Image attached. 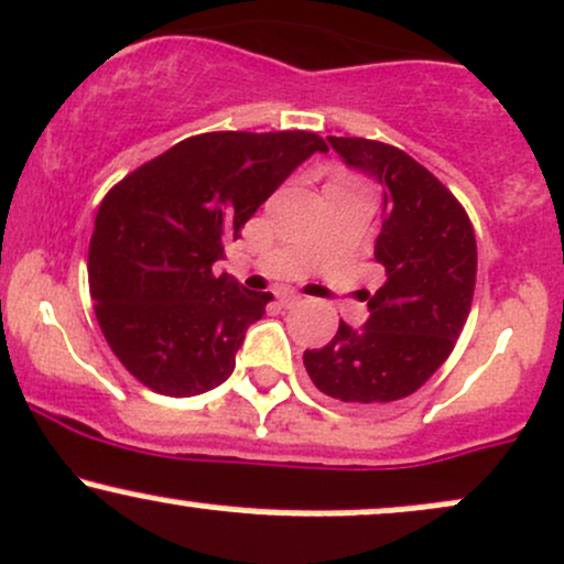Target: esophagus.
Returning <instances> with one entry per match:
<instances>
[{
	"label": "esophagus",
	"mask_w": 564,
	"mask_h": 564,
	"mask_svg": "<svg viewBox=\"0 0 564 564\" xmlns=\"http://www.w3.org/2000/svg\"><path fill=\"white\" fill-rule=\"evenodd\" d=\"M278 302H281L283 307H292V305H300L302 296L294 294V292H278Z\"/></svg>",
	"instance_id": "obj_1"
}]
</instances>
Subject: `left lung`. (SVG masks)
Instances as JSON below:
<instances>
[{
    "label": "left lung",
    "instance_id": "8db88e82",
    "mask_svg": "<svg viewBox=\"0 0 564 564\" xmlns=\"http://www.w3.org/2000/svg\"><path fill=\"white\" fill-rule=\"evenodd\" d=\"M352 169L386 187L375 259L386 283L369 294L361 329L339 321L329 345L305 350L313 386L345 404H388L412 395L453 352L476 283V238L460 200L429 169L356 135H329Z\"/></svg>",
    "mask_w": 564,
    "mask_h": 564
}]
</instances>
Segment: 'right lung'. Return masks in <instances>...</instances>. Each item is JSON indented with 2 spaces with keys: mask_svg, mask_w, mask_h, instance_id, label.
<instances>
[{
  "mask_svg": "<svg viewBox=\"0 0 564 564\" xmlns=\"http://www.w3.org/2000/svg\"><path fill=\"white\" fill-rule=\"evenodd\" d=\"M326 150L311 131L200 133L107 192L88 251L93 311L141 386L187 399L232 375L272 294L216 275L214 262L283 178Z\"/></svg>",
  "mask_w": 564,
  "mask_h": 564,
  "instance_id": "right-lung-1",
  "label": "right lung"
}]
</instances>
